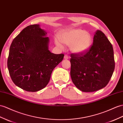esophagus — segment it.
Listing matches in <instances>:
<instances>
[{
	"mask_svg": "<svg viewBox=\"0 0 123 123\" xmlns=\"http://www.w3.org/2000/svg\"><path fill=\"white\" fill-rule=\"evenodd\" d=\"M64 58L65 59H68V55H64Z\"/></svg>",
	"mask_w": 123,
	"mask_h": 123,
	"instance_id": "34e87169",
	"label": "esophagus"
}]
</instances>
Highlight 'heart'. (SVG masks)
Instances as JSON below:
<instances>
[{"mask_svg": "<svg viewBox=\"0 0 123 123\" xmlns=\"http://www.w3.org/2000/svg\"><path fill=\"white\" fill-rule=\"evenodd\" d=\"M61 42L70 46L71 51L75 53H81L88 50L92 43V37L85 31L77 29L63 31L59 35ZM56 45L62 48L61 43L55 39Z\"/></svg>", "mask_w": 123, "mask_h": 123, "instance_id": "1", "label": "heart"}]
</instances>
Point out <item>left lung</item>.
I'll return each mask as SVG.
<instances>
[{
	"mask_svg": "<svg viewBox=\"0 0 123 123\" xmlns=\"http://www.w3.org/2000/svg\"><path fill=\"white\" fill-rule=\"evenodd\" d=\"M72 81L84 92H93L105 87L115 68L111 43L102 31L98 30L92 45L81 53L71 54Z\"/></svg>",
	"mask_w": 123,
	"mask_h": 123,
	"instance_id": "obj_1",
	"label": "left lung"
}]
</instances>
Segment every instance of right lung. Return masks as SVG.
<instances>
[{
    "label": "right lung",
    "instance_id": "right-lung-1",
    "mask_svg": "<svg viewBox=\"0 0 123 123\" xmlns=\"http://www.w3.org/2000/svg\"><path fill=\"white\" fill-rule=\"evenodd\" d=\"M38 24L31 25L12 41L7 66L15 85L27 92H36L48 84L52 71L64 54H54L48 50L49 38Z\"/></svg>",
    "mask_w": 123,
    "mask_h": 123
}]
</instances>
